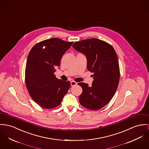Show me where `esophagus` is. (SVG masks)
Masks as SVG:
<instances>
[{
    "instance_id": "1",
    "label": "esophagus",
    "mask_w": 149,
    "mask_h": 149,
    "mask_svg": "<svg viewBox=\"0 0 149 149\" xmlns=\"http://www.w3.org/2000/svg\"><path fill=\"white\" fill-rule=\"evenodd\" d=\"M77 84V82H75V81H71V86H76Z\"/></svg>"
}]
</instances>
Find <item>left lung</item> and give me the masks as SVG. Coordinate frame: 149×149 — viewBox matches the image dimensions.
I'll return each mask as SVG.
<instances>
[{
  "label": "left lung",
  "instance_id": "left-lung-1",
  "mask_svg": "<svg viewBox=\"0 0 149 149\" xmlns=\"http://www.w3.org/2000/svg\"><path fill=\"white\" fill-rule=\"evenodd\" d=\"M72 47L87 59V69L92 72L91 87L79 83L83 91L79 96L80 104L90 110H98L113 97L120 80L117 55L111 45L97 38L75 42Z\"/></svg>",
  "mask_w": 149,
  "mask_h": 149
}]
</instances>
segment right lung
Wrapping results in <instances>:
<instances>
[{"instance_id": "obj_1", "label": "right lung", "mask_w": 149, "mask_h": 149, "mask_svg": "<svg viewBox=\"0 0 149 149\" xmlns=\"http://www.w3.org/2000/svg\"><path fill=\"white\" fill-rule=\"evenodd\" d=\"M58 38L42 41L31 49L26 63L25 84L32 99L41 107L52 109L59 106L71 86L56 78L54 72L62 56L72 45Z\"/></svg>"}]
</instances>
